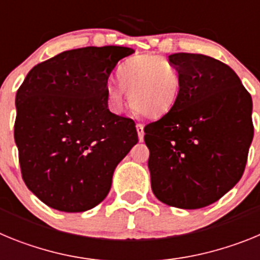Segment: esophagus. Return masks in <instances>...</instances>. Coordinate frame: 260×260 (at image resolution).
<instances>
[{"label": "esophagus", "mask_w": 260, "mask_h": 260, "mask_svg": "<svg viewBox=\"0 0 260 260\" xmlns=\"http://www.w3.org/2000/svg\"><path fill=\"white\" fill-rule=\"evenodd\" d=\"M137 133H138V137H139V141L143 142V138H144V126L142 123H137Z\"/></svg>", "instance_id": "esophagus-1"}]
</instances>
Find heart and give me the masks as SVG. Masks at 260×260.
I'll use <instances>...</instances> for the list:
<instances>
[{"label": "heart", "mask_w": 260, "mask_h": 260, "mask_svg": "<svg viewBox=\"0 0 260 260\" xmlns=\"http://www.w3.org/2000/svg\"><path fill=\"white\" fill-rule=\"evenodd\" d=\"M119 85L108 89L109 107L119 113L130 93L132 108L147 118L171 112L181 93V75L165 57L142 54L126 59L117 70Z\"/></svg>", "instance_id": "1"}]
</instances>
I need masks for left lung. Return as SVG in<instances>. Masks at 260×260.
Segmentation results:
<instances>
[{
  "mask_svg": "<svg viewBox=\"0 0 260 260\" xmlns=\"http://www.w3.org/2000/svg\"><path fill=\"white\" fill-rule=\"evenodd\" d=\"M181 75L173 109L144 127L156 198L197 210L219 201L241 180L254 137L252 100L238 75L219 59L174 53Z\"/></svg>",
  "mask_w": 260,
  "mask_h": 260,
  "instance_id": "1",
  "label": "left lung"
}]
</instances>
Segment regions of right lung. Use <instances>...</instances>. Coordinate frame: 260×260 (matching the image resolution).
<instances>
[{
    "instance_id": "right-lung-1",
    "label": "right lung",
    "mask_w": 260,
    "mask_h": 260,
    "mask_svg": "<svg viewBox=\"0 0 260 260\" xmlns=\"http://www.w3.org/2000/svg\"><path fill=\"white\" fill-rule=\"evenodd\" d=\"M126 47H86L34 66L15 96L14 138L24 183L49 207L102 203L118 162L138 143L133 119L108 109V78Z\"/></svg>"
}]
</instances>
